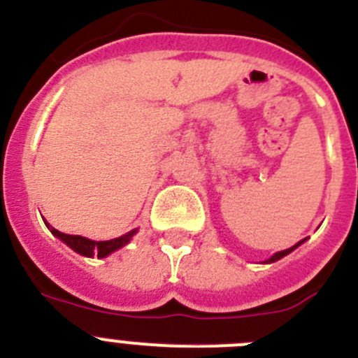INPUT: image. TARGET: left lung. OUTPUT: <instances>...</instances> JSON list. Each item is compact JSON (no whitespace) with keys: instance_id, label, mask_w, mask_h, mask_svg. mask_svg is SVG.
Returning a JSON list of instances; mask_svg holds the SVG:
<instances>
[{"instance_id":"obj_1","label":"left lung","mask_w":358,"mask_h":358,"mask_svg":"<svg viewBox=\"0 0 358 358\" xmlns=\"http://www.w3.org/2000/svg\"><path fill=\"white\" fill-rule=\"evenodd\" d=\"M303 241H306V239H301V241H298L296 245H294V247H291V248H287V250H282V252H277V254L275 255H271L270 259H268V261H264V262H275V261H278V259H282L284 257V255H287V254H291V252L294 250V248H298L300 247L301 243H303Z\"/></svg>"}]
</instances>
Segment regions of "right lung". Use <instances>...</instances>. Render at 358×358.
<instances>
[{
	"mask_svg": "<svg viewBox=\"0 0 358 358\" xmlns=\"http://www.w3.org/2000/svg\"><path fill=\"white\" fill-rule=\"evenodd\" d=\"M45 225H48V229L51 231L52 236L60 238L67 247H71L72 250L85 255V257H94V255H97V257H106V255H110L111 252L126 247V245L129 243V239L136 234V229H134V231H129L127 234L120 236V238L110 239V241H94V239L83 238V236H72V234H65V232L57 231V229L51 227L48 222H45Z\"/></svg>",
	"mask_w": 358,
	"mask_h": 358,
	"instance_id": "right-lung-1",
	"label": "right lung"
}]
</instances>
